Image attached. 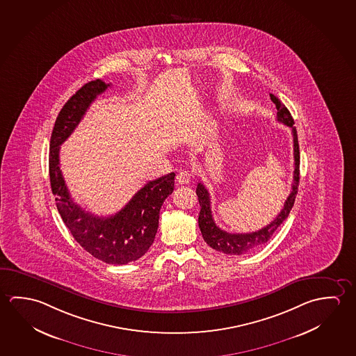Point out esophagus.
<instances>
[{
  "label": "esophagus",
  "mask_w": 356,
  "mask_h": 356,
  "mask_svg": "<svg viewBox=\"0 0 356 356\" xmlns=\"http://www.w3.org/2000/svg\"><path fill=\"white\" fill-rule=\"evenodd\" d=\"M191 172L187 171V170H182L180 171L177 176H176V180L179 182V185H187L190 181H191Z\"/></svg>",
  "instance_id": "obj_1"
}]
</instances>
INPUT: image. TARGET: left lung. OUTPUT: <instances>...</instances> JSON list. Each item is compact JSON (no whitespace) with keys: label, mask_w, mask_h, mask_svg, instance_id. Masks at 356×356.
<instances>
[{"label":"left lung","mask_w":356,"mask_h":356,"mask_svg":"<svg viewBox=\"0 0 356 356\" xmlns=\"http://www.w3.org/2000/svg\"><path fill=\"white\" fill-rule=\"evenodd\" d=\"M269 95H270V99L275 104V108L278 111L277 120L291 128L293 146H294L293 147V152H294V171H293L291 191L288 198H286V202H284V207L282 209L278 216L266 227L261 228L256 232H251V234H229V232H226V231H223L221 228L216 226L213 217H212V212H211L210 193L207 191V188L204 187V184L198 182L197 188H196L198 202L201 206L200 215H198V226L201 229L204 242L216 251L222 252V253L229 254V256L245 254V253L254 251L257 248L262 247L264 243H267L270 237L273 236L274 232L277 231V228L280 227V225L284 222V220L289 215L298 193L300 155H299L297 129L293 127L294 120H293L289 111L286 109V105L282 104L280 100L273 94H269Z\"/></svg>","instance_id":"left-lung-1"}]
</instances>
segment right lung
<instances>
[{
	"mask_svg": "<svg viewBox=\"0 0 356 356\" xmlns=\"http://www.w3.org/2000/svg\"><path fill=\"white\" fill-rule=\"evenodd\" d=\"M111 84L97 79L84 84L59 111L49 144V179L59 215L72 236L92 256L108 264H127L144 256L158 232L165 198L174 191L175 174L149 181L115 215L99 217L83 210L72 197L59 169V149L97 95Z\"/></svg>",
	"mask_w": 356,
	"mask_h": 356,
	"instance_id": "1",
	"label": "right lung"
}]
</instances>
